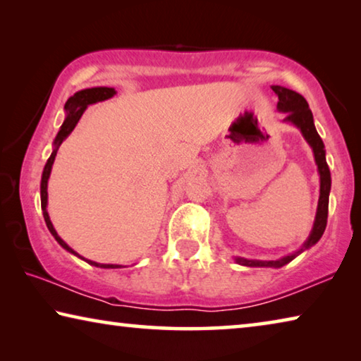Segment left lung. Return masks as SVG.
Here are the masks:
<instances>
[{"mask_svg": "<svg viewBox=\"0 0 361 361\" xmlns=\"http://www.w3.org/2000/svg\"><path fill=\"white\" fill-rule=\"evenodd\" d=\"M272 90L279 95L277 108L280 111L286 113L285 121L293 122L296 127H299V130L302 132L304 138L307 140V143L310 146H312L315 162L320 173V199H319V209H317L314 229L310 232L307 242L304 243L301 250H298L296 253L285 256V258L279 261H253V259H245V258H237V262H239V264L250 266V267H282L285 264H288V262L291 259H295L299 253H302L304 250L310 248L320 240L323 232H325L326 221H328V199H329V189H331V175H329V169L325 157V145H323L322 138L319 133H317V129L314 126L312 111H310V108L304 97L301 94L295 92V90L280 87V85H272Z\"/></svg>", "mask_w": 361, "mask_h": 361, "instance_id": "1", "label": "left lung"}]
</instances>
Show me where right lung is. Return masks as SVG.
I'll return each mask as SVG.
<instances>
[{"label":"right lung","mask_w":361,"mask_h":361,"mask_svg":"<svg viewBox=\"0 0 361 361\" xmlns=\"http://www.w3.org/2000/svg\"><path fill=\"white\" fill-rule=\"evenodd\" d=\"M116 94V90L113 87H92V89H84V90H79V92H76L73 97H70L68 100H66L65 103V111H66V119L62 124V127H60V132L57 133L56 140H54V146H56V149L52 151L51 157L47 159L46 166H44V172H42V178H41V209H42V215H44V221L47 224V229L51 231V234L56 237V240L62 245L65 250H68L70 253L79 256L76 252H73V248H70L66 243L60 239L59 234L56 232V229H54V226L51 223V219H49V215H47V180H49V175H51V169H52V164H54V159H56L57 156V149L59 146L62 145L63 140L70 135L71 130L75 129L79 118H81L84 109L87 108L89 105H92V103H97V102H102V100H108L111 99V97ZM81 258V256H79ZM84 259V258H82ZM89 264L92 266H97V267H105V269H116V267H121L118 264H99V262H94V261H89Z\"/></svg>","instance_id":"1"}]
</instances>
